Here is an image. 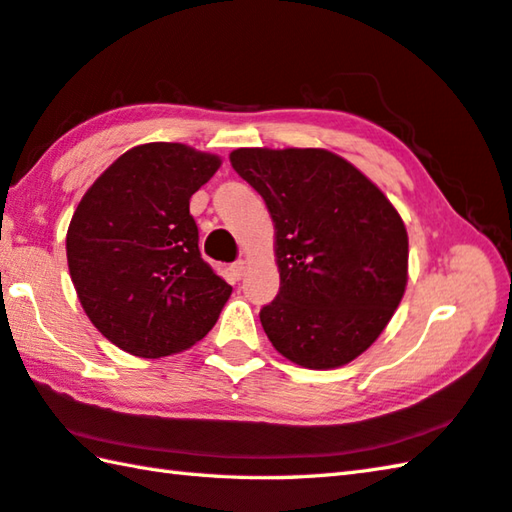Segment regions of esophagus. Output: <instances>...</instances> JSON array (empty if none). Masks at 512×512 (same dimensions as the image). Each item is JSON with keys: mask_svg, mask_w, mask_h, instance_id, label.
<instances>
[{"mask_svg": "<svg viewBox=\"0 0 512 512\" xmlns=\"http://www.w3.org/2000/svg\"><path fill=\"white\" fill-rule=\"evenodd\" d=\"M230 273H233L235 282H239V279H242L244 273H246V262H242V259H239V262H235L233 266H230Z\"/></svg>", "mask_w": 512, "mask_h": 512, "instance_id": "obj_1", "label": "esophagus"}]
</instances>
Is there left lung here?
<instances>
[{
	"label": "left lung",
	"mask_w": 512,
	"mask_h": 512,
	"mask_svg": "<svg viewBox=\"0 0 512 512\" xmlns=\"http://www.w3.org/2000/svg\"><path fill=\"white\" fill-rule=\"evenodd\" d=\"M230 164L275 222L279 293L259 310L290 362L326 370L382 335L408 282V235L368 177L322 148H237Z\"/></svg>",
	"instance_id": "left-lung-1"
}]
</instances>
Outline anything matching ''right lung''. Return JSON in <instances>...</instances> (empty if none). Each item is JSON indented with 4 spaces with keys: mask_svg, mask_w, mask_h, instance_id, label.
Wrapping results in <instances>:
<instances>
[{
    "mask_svg": "<svg viewBox=\"0 0 512 512\" xmlns=\"http://www.w3.org/2000/svg\"><path fill=\"white\" fill-rule=\"evenodd\" d=\"M219 164L184 144L135 146L97 177L70 219L66 255L79 302L130 355L190 348L233 293L202 259L190 215V197Z\"/></svg>",
    "mask_w": 512,
    "mask_h": 512,
    "instance_id": "add662e5",
    "label": "right lung"
}]
</instances>
